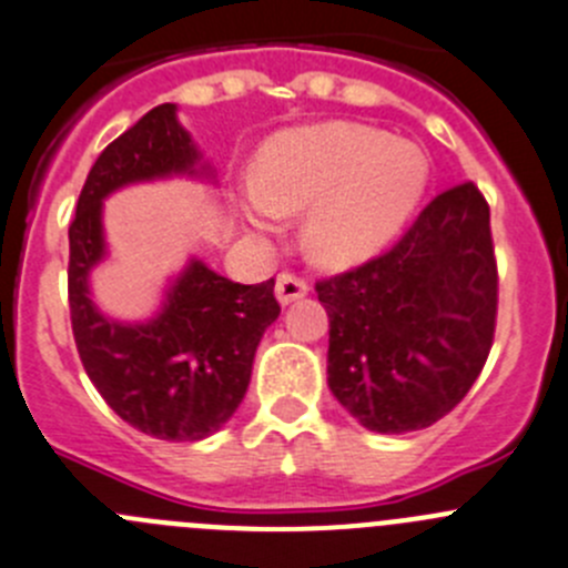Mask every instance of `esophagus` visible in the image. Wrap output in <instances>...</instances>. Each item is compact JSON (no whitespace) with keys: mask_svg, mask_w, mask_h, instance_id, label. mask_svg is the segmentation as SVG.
<instances>
[{"mask_svg":"<svg viewBox=\"0 0 568 568\" xmlns=\"http://www.w3.org/2000/svg\"><path fill=\"white\" fill-rule=\"evenodd\" d=\"M274 294H277L280 305H291V302L308 294V283H302L294 274H280L277 283H274Z\"/></svg>","mask_w":568,"mask_h":568,"instance_id":"obj_1","label":"esophagus"}]
</instances>
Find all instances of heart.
Here are the masks:
<instances>
[{
	"mask_svg": "<svg viewBox=\"0 0 568 568\" xmlns=\"http://www.w3.org/2000/svg\"><path fill=\"white\" fill-rule=\"evenodd\" d=\"M426 184L428 159L412 142L369 125L322 123L260 148L237 210L254 232H274L283 215L308 210L305 254L322 268H349L404 230Z\"/></svg>",
	"mask_w": 568,
	"mask_h": 568,
	"instance_id": "1",
	"label": "heart"
}]
</instances>
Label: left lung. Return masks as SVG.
Wrapping results in <instances>:
<instances>
[{
    "label": "left lung",
    "instance_id": "8db88e82",
    "mask_svg": "<svg viewBox=\"0 0 568 568\" xmlns=\"http://www.w3.org/2000/svg\"><path fill=\"white\" fill-rule=\"evenodd\" d=\"M490 210L439 193L392 252L316 285L331 320L327 386L364 428H428L468 395L496 327Z\"/></svg>",
    "mask_w": 568,
    "mask_h": 568
}]
</instances>
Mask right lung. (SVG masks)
I'll use <instances>...</instances> for the list:
<instances>
[{
    "mask_svg": "<svg viewBox=\"0 0 568 568\" xmlns=\"http://www.w3.org/2000/svg\"><path fill=\"white\" fill-rule=\"evenodd\" d=\"M184 176L215 184V168L179 105L162 103L98 156L69 226V314L89 381L129 426L156 439L195 443L219 432L252 378L257 344L280 305L274 280L241 285L193 257L164 283L145 320H116L92 294L94 268L109 260L103 204L131 184Z\"/></svg>",
    "mask_w": 568,
    "mask_h": 568,
    "instance_id": "1",
    "label": "right lung"
}]
</instances>
